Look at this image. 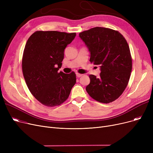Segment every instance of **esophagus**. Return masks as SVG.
<instances>
[{"label": "esophagus", "instance_id": "1", "mask_svg": "<svg viewBox=\"0 0 153 153\" xmlns=\"http://www.w3.org/2000/svg\"><path fill=\"white\" fill-rule=\"evenodd\" d=\"M82 76V74H79V73H76V76L77 77H81Z\"/></svg>", "mask_w": 153, "mask_h": 153}]
</instances>
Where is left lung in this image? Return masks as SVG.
Returning a JSON list of instances; mask_svg holds the SVG:
<instances>
[{"mask_svg": "<svg viewBox=\"0 0 153 153\" xmlns=\"http://www.w3.org/2000/svg\"><path fill=\"white\" fill-rule=\"evenodd\" d=\"M90 53V61L99 65L100 77L89 75L85 89L92 98L108 103L117 99L126 87L132 69L129 46L123 35L110 28L95 27L79 33Z\"/></svg>", "mask_w": 153, "mask_h": 153, "instance_id": "1", "label": "left lung"}]
</instances>
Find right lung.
I'll list each match as a JSON object with an SVG mask.
<instances>
[{
    "mask_svg": "<svg viewBox=\"0 0 153 153\" xmlns=\"http://www.w3.org/2000/svg\"><path fill=\"white\" fill-rule=\"evenodd\" d=\"M76 36V33L38 31L27 40L22 58L23 76L31 94L46 106L66 101L76 82L74 72H58L64 50Z\"/></svg>",
    "mask_w": 153,
    "mask_h": 153,
    "instance_id": "1",
    "label": "right lung"
}]
</instances>
